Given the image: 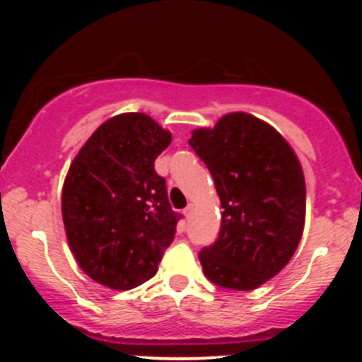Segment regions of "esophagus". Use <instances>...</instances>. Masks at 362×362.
Segmentation results:
<instances>
[{
	"label": "esophagus",
	"mask_w": 362,
	"mask_h": 362,
	"mask_svg": "<svg viewBox=\"0 0 362 362\" xmlns=\"http://www.w3.org/2000/svg\"><path fill=\"white\" fill-rule=\"evenodd\" d=\"M192 210H194V204H188L187 209L183 210V214H185V216H187V217H190V216H192Z\"/></svg>",
	"instance_id": "obj_1"
}]
</instances>
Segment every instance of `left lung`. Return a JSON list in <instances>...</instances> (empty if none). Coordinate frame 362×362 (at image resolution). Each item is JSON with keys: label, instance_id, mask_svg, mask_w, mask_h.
I'll list each match as a JSON object with an SVG mask.
<instances>
[{"label": "left lung", "instance_id": "8db88e82", "mask_svg": "<svg viewBox=\"0 0 362 362\" xmlns=\"http://www.w3.org/2000/svg\"><path fill=\"white\" fill-rule=\"evenodd\" d=\"M188 145L209 166L221 199L219 238L199 252L204 276L230 290H255L283 270L305 228L303 166L288 141L245 112L196 129Z\"/></svg>", "mask_w": 362, "mask_h": 362}]
</instances>
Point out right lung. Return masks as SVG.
Masks as SVG:
<instances>
[{
    "mask_svg": "<svg viewBox=\"0 0 362 362\" xmlns=\"http://www.w3.org/2000/svg\"><path fill=\"white\" fill-rule=\"evenodd\" d=\"M172 134L143 112L105 121L70 163L62 194L66 239L86 276L112 290L152 279L179 216L153 161Z\"/></svg>",
    "mask_w": 362,
    "mask_h": 362,
    "instance_id": "1",
    "label": "right lung"
}]
</instances>
